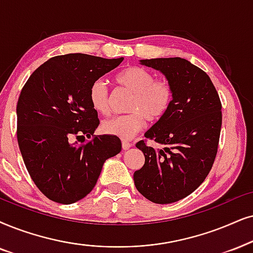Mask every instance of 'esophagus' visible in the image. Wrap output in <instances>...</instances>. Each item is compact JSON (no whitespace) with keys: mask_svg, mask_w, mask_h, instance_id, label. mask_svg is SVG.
Segmentation results:
<instances>
[{"mask_svg":"<svg viewBox=\"0 0 253 253\" xmlns=\"http://www.w3.org/2000/svg\"><path fill=\"white\" fill-rule=\"evenodd\" d=\"M130 147H132V143H130L129 141H126V140H124V141H123V149L127 150V149H129Z\"/></svg>","mask_w":253,"mask_h":253,"instance_id":"esophagus-1","label":"esophagus"}]
</instances>
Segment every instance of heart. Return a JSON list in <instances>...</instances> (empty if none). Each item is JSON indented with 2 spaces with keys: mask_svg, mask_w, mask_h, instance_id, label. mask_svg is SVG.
I'll use <instances>...</instances> for the list:
<instances>
[{
  "mask_svg": "<svg viewBox=\"0 0 253 253\" xmlns=\"http://www.w3.org/2000/svg\"><path fill=\"white\" fill-rule=\"evenodd\" d=\"M116 81L129 92L132 97L127 104L129 113L113 117L101 124V130L108 135L129 140L141 130L146 119L155 123L167 113L170 107L174 89L167 79H155L148 70L129 66L118 73ZM89 103L98 113H110V92L103 79H98L89 87Z\"/></svg>",
  "mask_w": 253,
  "mask_h": 253,
  "instance_id": "b5f03b06",
  "label": "heart"
}]
</instances>
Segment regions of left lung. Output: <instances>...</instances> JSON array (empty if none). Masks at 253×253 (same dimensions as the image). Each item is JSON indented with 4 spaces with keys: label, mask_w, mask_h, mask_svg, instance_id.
Here are the masks:
<instances>
[{
    "label": "left lung",
    "mask_w": 253,
    "mask_h": 253,
    "mask_svg": "<svg viewBox=\"0 0 253 253\" xmlns=\"http://www.w3.org/2000/svg\"><path fill=\"white\" fill-rule=\"evenodd\" d=\"M142 65L164 73L174 89L167 113L145 133L162 148L139 141L145 165L134 184L147 200L168 204L187 197L211 170L222 127V104L211 79L187 59L154 58Z\"/></svg>",
    "instance_id": "obj_1"
}]
</instances>
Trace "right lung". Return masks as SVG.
Returning a JSON list of instances; mask_svg holds the SVG:
<instances>
[{
	"instance_id": "obj_1",
	"label": "right lung",
	"mask_w": 253,
	"mask_h": 253,
	"mask_svg": "<svg viewBox=\"0 0 253 253\" xmlns=\"http://www.w3.org/2000/svg\"><path fill=\"white\" fill-rule=\"evenodd\" d=\"M123 60L85 53L56 56L35 70L22 88L16 108L18 146L35 184L53 202L84 198L104 162L120 153L119 137L93 135L99 119L88 93L95 81ZM85 135L92 139L77 144Z\"/></svg>"
}]
</instances>
